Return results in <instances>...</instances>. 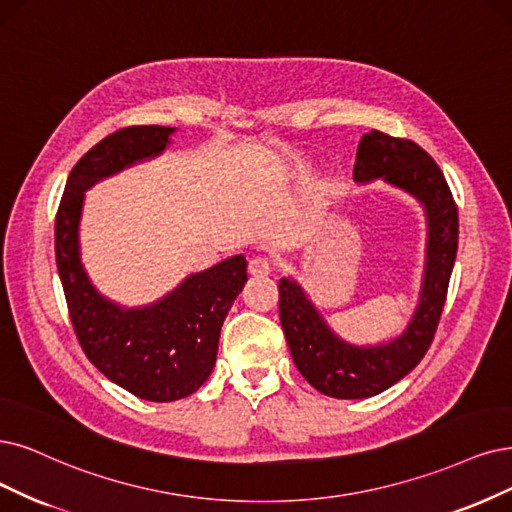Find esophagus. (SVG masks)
Wrapping results in <instances>:
<instances>
[{
  "label": "esophagus",
  "mask_w": 512,
  "mask_h": 512,
  "mask_svg": "<svg viewBox=\"0 0 512 512\" xmlns=\"http://www.w3.org/2000/svg\"><path fill=\"white\" fill-rule=\"evenodd\" d=\"M249 272L253 276H268L272 272V261L266 257H253L249 263Z\"/></svg>",
  "instance_id": "esophagus-1"
}]
</instances>
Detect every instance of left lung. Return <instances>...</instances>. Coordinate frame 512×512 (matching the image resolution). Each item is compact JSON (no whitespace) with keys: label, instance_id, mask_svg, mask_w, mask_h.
<instances>
[{"label":"left lung","instance_id":"obj_1","mask_svg":"<svg viewBox=\"0 0 512 512\" xmlns=\"http://www.w3.org/2000/svg\"><path fill=\"white\" fill-rule=\"evenodd\" d=\"M399 187L424 206L428 242L426 268L407 329L377 346H354L335 335L325 318L293 278L278 282V312L293 363L318 392L333 399H367L415 369L437 333L447 287L458 253V206L449 185L426 151L407 139H394L380 130L363 135L356 149L354 181Z\"/></svg>","mask_w":512,"mask_h":512}]
</instances>
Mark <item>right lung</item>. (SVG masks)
Masks as SVG:
<instances>
[{
    "mask_svg": "<svg viewBox=\"0 0 512 512\" xmlns=\"http://www.w3.org/2000/svg\"><path fill=\"white\" fill-rule=\"evenodd\" d=\"M175 128L128 126L99 141L69 173L54 221L56 268L69 318L88 361L139 399L170 403L194 394L213 373L221 325L246 282L234 255L141 308H122L97 289L80 259L84 192L120 170L160 156Z\"/></svg>",
    "mask_w": 512,
    "mask_h": 512,
    "instance_id": "add662e5",
    "label": "right lung"
}]
</instances>
